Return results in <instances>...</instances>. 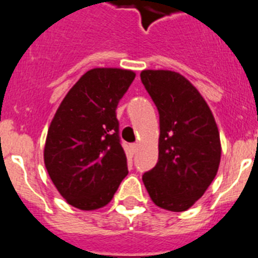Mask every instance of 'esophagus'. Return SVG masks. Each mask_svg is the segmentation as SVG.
<instances>
[{
    "mask_svg": "<svg viewBox=\"0 0 258 258\" xmlns=\"http://www.w3.org/2000/svg\"><path fill=\"white\" fill-rule=\"evenodd\" d=\"M131 149H132V152H134V153H136V152H138V149H139L138 143H134V144L131 145Z\"/></svg>",
    "mask_w": 258,
    "mask_h": 258,
    "instance_id": "1",
    "label": "esophagus"
}]
</instances>
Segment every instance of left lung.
Masks as SVG:
<instances>
[{"label":"left lung","mask_w":258,"mask_h":258,"mask_svg":"<svg viewBox=\"0 0 258 258\" xmlns=\"http://www.w3.org/2000/svg\"><path fill=\"white\" fill-rule=\"evenodd\" d=\"M142 83L160 114L156 166L143 182L157 207L184 212L207 191L221 161V143L209 106L191 83L167 70H144Z\"/></svg>","instance_id":"1"}]
</instances>
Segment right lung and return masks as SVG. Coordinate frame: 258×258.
<instances>
[{
	"mask_svg": "<svg viewBox=\"0 0 258 258\" xmlns=\"http://www.w3.org/2000/svg\"><path fill=\"white\" fill-rule=\"evenodd\" d=\"M135 73L87 71L69 91L51 120L44 161L67 203L82 210L105 207L127 175L116 106Z\"/></svg>",
	"mask_w": 258,
	"mask_h": 258,
	"instance_id": "right-lung-1",
	"label": "right lung"
}]
</instances>
